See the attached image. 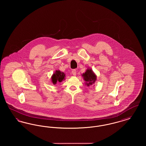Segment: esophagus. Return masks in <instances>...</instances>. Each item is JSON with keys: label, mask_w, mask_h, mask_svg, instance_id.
<instances>
[{"label": "esophagus", "mask_w": 146, "mask_h": 146, "mask_svg": "<svg viewBox=\"0 0 146 146\" xmlns=\"http://www.w3.org/2000/svg\"><path fill=\"white\" fill-rule=\"evenodd\" d=\"M72 73L74 76H76V70H73L72 71Z\"/></svg>", "instance_id": "esophagus-1"}]
</instances>
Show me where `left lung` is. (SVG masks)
Listing matches in <instances>:
<instances>
[{
    "label": "left lung",
    "instance_id": "obj_1",
    "mask_svg": "<svg viewBox=\"0 0 146 146\" xmlns=\"http://www.w3.org/2000/svg\"><path fill=\"white\" fill-rule=\"evenodd\" d=\"M82 76L85 82V85L87 86H90L93 85L97 80V76L96 74L91 68H88L85 72L82 74Z\"/></svg>",
    "mask_w": 146,
    "mask_h": 146
}]
</instances>
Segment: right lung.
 Listing matches in <instances>:
<instances>
[{"label":"right lung","instance_id":"add662e5","mask_svg":"<svg viewBox=\"0 0 146 146\" xmlns=\"http://www.w3.org/2000/svg\"><path fill=\"white\" fill-rule=\"evenodd\" d=\"M65 74L60 70H56L51 76V82L55 85L57 82L61 83L65 79Z\"/></svg>","mask_w":146,"mask_h":146}]
</instances>
